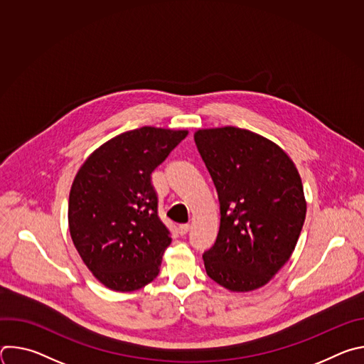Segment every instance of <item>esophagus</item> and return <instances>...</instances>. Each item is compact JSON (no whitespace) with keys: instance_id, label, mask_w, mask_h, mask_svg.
I'll return each mask as SVG.
<instances>
[{"instance_id":"esophagus-1","label":"esophagus","mask_w":364,"mask_h":364,"mask_svg":"<svg viewBox=\"0 0 364 364\" xmlns=\"http://www.w3.org/2000/svg\"><path fill=\"white\" fill-rule=\"evenodd\" d=\"M188 229H190V225H187V223L178 225V233H180V235H186V233L188 232Z\"/></svg>"}]
</instances>
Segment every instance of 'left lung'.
I'll list each match as a JSON object with an SVG mask.
<instances>
[{
	"label": "left lung",
	"instance_id": "left-lung-1",
	"mask_svg": "<svg viewBox=\"0 0 364 364\" xmlns=\"http://www.w3.org/2000/svg\"><path fill=\"white\" fill-rule=\"evenodd\" d=\"M220 203L207 275L233 292L267 285L289 261L306 213L299 173L271 139L236 127L194 132Z\"/></svg>",
	"mask_w": 364,
	"mask_h": 364
}]
</instances>
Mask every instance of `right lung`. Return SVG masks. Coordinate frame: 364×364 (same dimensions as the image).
<instances>
[{"label": "right lung", "mask_w": 364, "mask_h": 364, "mask_svg": "<svg viewBox=\"0 0 364 364\" xmlns=\"http://www.w3.org/2000/svg\"><path fill=\"white\" fill-rule=\"evenodd\" d=\"M142 127L96 148L69 194V230L93 277L109 289L136 291L159 275L170 232L157 213L151 173L187 136Z\"/></svg>", "instance_id": "add662e5"}]
</instances>
